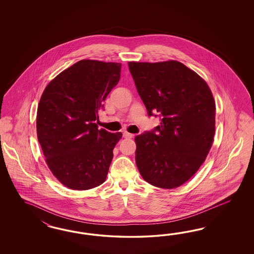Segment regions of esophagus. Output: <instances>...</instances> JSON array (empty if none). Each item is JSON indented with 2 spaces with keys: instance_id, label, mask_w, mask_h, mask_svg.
I'll return each instance as SVG.
<instances>
[{
  "instance_id": "1",
  "label": "esophagus",
  "mask_w": 254,
  "mask_h": 254,
  "mask_svg": "<svg viewBox=\"0 0 254 254\" xmlns=\"http://www.w3.org/2000/svg\"><path fill=\"white\" fill-rule=\"evenodd\" d=\"M123 137L125 138H131L134 137V135L128 133V132H127V131H125V132H123Z\"/></svg>"
}]
</instances>
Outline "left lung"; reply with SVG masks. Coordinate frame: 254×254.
<instances>
[{
    "instance_id": "obj_1",
    "label": "left lung",
    "mask_w": 254,
    "mask_h": 254,
    "mask_svg": "<svg viewBox=\"0 0 254 254\" xmlns=\"http://www.w3.org/2000/svg\"><path fill=\"white\" fill-rule=\"evenodd\" d=\"M148 116L160 126L136 136V164L150 185L173 189L198 170L212 145L215 101L207 83L181 62H128Z\"/></svg>"
}]
</instances>
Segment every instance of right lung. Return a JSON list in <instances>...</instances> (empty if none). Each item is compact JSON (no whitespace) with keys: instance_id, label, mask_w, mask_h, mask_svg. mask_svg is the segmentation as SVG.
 I'll use <instances>...</instances> for the list:
<instances>
[{"instance_id":"obj_1","label":"right lung","mask_w":254,"mask_h":254,"mask_svg":"<svg viewBox=\"0 0 254 254\" xmlns=\"http://www.w3.org/2000/svg\"><path fill=\"white\" fill-rule=\"evenodd\" d=\"M120 72L121 63L83 60L55 77L41 97L39 143L53 175L69 189H92L106 180L122 133L99 129L96 121Z\"/></svg>"}]
</instances>
